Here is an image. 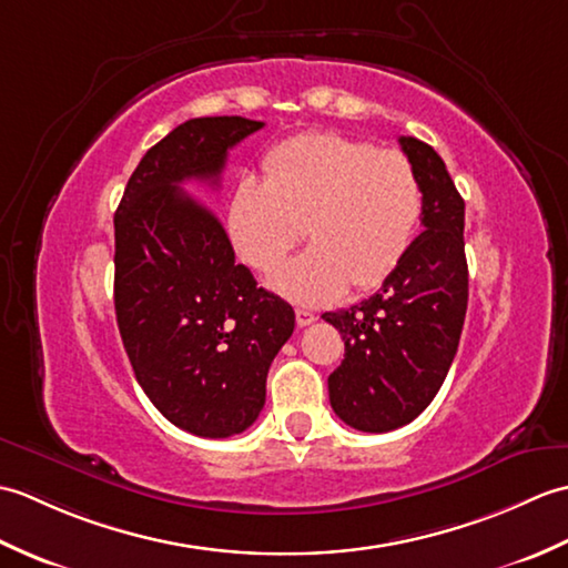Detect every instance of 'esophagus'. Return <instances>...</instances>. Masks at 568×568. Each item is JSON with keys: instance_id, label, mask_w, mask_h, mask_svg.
<instances>
[{"instance_id": "obj_1", "label": "esophagus", "mask_w": 568, "mask_h": 568, "mask_svg": "<svg viewBox=\"0 0 568 568\" xmlns=\"http://www.w3.org/2000/svg\"><path fill=\"white\" fill-rule=\"evenodd\" d=\"M295 322L297 327H307V324L315 322V315L310 310H295Z\"/></svg>"}]
</instances>
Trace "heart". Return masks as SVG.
Returning a JSON list of instances; mask_svg holds the SVG:
<instances>
[{
    "mask_svg": "<svg viewBox=\"0 0 568 568\" xmlns=\"http://www.w3.org/2000/svg\"><path fill=\"white\" fill-rule=\"evenodd\" d=\"M422 187L407 155L332 131L277 143L263 183L239 180L226 224L234 248L258 273L275 271L303 239L310 248L271 277L297 305H324L346 285L383 283L413 241Z\"/></svg>",
    "mask_w": 568,
    "mask_h": 568,
    "instance_id": "b5f03b06",
    "label": "heart"
}]
</instances>
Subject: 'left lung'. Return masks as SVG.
I'll use <instances>...</instances> for the list:
<instances>
[{
	"label": "left lung",
	"mask_w": 568,
	"mask_h": 568,
	"mask_svg": "<svg viewBox=\"0 0 568 568\" xmlns=\"http://www.w3.org/2000/svg\"><path fill=\"white\" fill-rule=\"evenodd\" d=\"M422 187V234L381 291L348 310L324 312L344 339L329 403L358 432H390L425 409L449 373L468 305L464 200L439 153L400 136Z\"/></svg>",
	"instance_id": "left-lung-1"
}]
</instances>
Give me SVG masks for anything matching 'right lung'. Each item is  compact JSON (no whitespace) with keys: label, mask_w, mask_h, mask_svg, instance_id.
<instances>
[{"label":"right lung","mask_w":568,"mask_h":568,"mask_svg":"<svg viewBox=\"0 0 568 568\" xmlns=\"http://www.w3.org/2000/svg\"><path fill=\"white\" fill-rule=\"evenodd\" d=\"M258 129L244 116L175 126L143 155L114 214V310L131 368L168 422L207 439L256 422L295 329L293 307L256 285L220 220L180 187L220 185L229 149Z\"/></svg>","instance_id":"1"}]
</instances>
